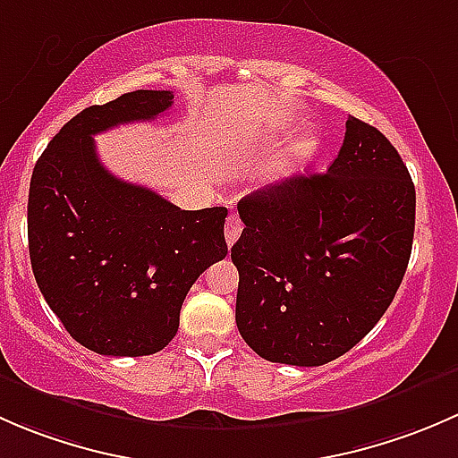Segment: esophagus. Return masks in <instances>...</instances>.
I'll use <instances>...</instances> for the list:
<instances>
[{
	"label": "esophagus",
	"instance_id": "obj_1",
	"mask_svg": "<svg viewBox=\"0 0 458 458\" xmlns=\"http://www.w3.org/2000/svg\"><path fill=\"white\" fill-rule=\"evenodd\" d=\"M242 230H243L242 216H239L237 212H230L228 219H225V228H224V234H225V242H228V246H233V243L237 242L239 234H242Z\"/></svg>",
	"mask_w": 458,
	"mask_h": 458
}]
</instances>
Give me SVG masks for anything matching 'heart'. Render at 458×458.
I'll return each instance as SVG.
<instances>
[{
    "label": "heart",
    "instance_id": "1",
    "mask_svg": "<svg viewBox=\"0 0 458 458\" xmlns=\"http://www.w3.org/2000/svg\"><path fill=\"white\" fill-rule=\"evenodd\" d=\"M308 155V146H299L297 148V157H299V159H303V157H306Z\"/></svg>",
    "mask_w": 458,
    "mask_h": 458
}]
</instances>
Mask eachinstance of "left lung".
<instances>
[{
  "instance_id": "8db88e82",
  "label": "left lung",
  "mask_w": 458,
  "mask_h": 458,
  "mask_svg": "<svg viewBox=\"0 0 458 458\" xmlns=\"http://www.w3.org/2000/svg\"><path fill=\"white\" fill-rule=\"evenodd\" d=\"M246 224L237 327L272 363L323 366L352 350L394 299L414 239L417 192L383 132L345 122L323 174H294L239 201Z\"/></svg>"
}]
</instances>
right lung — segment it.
<instances>
[{
  "label": "right lung",
  "mask_w": 458,
  "mask_h": 458,
  "mask_svg": "<svg viewBox=\"0 0 458 458\" xmlns=\"http://www.w3.org/2000/svg\"><path fill=\"white\" fill-rule=\"evenodd\" d=\"M170 90H132L72 117L37 159L29 192L35 281L68 335L106 357L174 339L199 275L228 255L221 206L182 210L101 165L92 135L159 117Z\"/></svg>",
  "instance_id": "1"
}]
</instances>
